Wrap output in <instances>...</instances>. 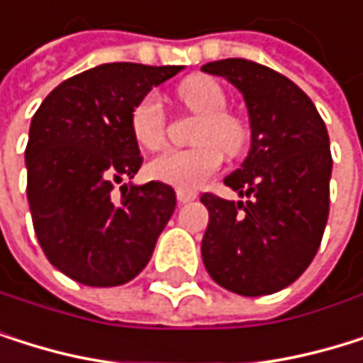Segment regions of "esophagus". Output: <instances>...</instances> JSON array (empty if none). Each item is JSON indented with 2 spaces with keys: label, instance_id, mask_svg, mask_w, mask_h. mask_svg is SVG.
Listing matches in <instances>:
<instances>
[{
  "label": "esophagus",
  "instance_id": "34e87169",
  "mask_svg": "<svg viewBox=\"0 0 363 363\" xmlns=\"http://www.w3.org/2000/svg\"><path fill=\"white\" fill-rule=\"evenodd\" d=\"M196 199V192H192V190H177V201L179 203H190V201H194Z\"/></svg>",
  "mask_w": 363,
  "mask_h": 363
}]
</instances>
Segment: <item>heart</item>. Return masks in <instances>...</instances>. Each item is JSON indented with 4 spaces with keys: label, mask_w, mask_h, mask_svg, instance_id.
Here are the masks:
<instances>
[{
    "label": "heart",
    "mask_w": 363,
    "mask_h": 363,
    "mask_svg": "<svg viewBox=\"0 0 363 363\" xmlns=\"http://www.w3.org/2000/svg\"><path fill=\"white\" fill-rule=\"evenodd\" d=\"M179 104L199 114L194 143L190 149H173L149 162V175L179 190H196L210 175H214L225 155H240L249 143L247 123L227 112L225 90L206 75H194L177 86ZM130 130L134 140L147 149L157 151L167 140V114L155 95H145L130 114ZM223 151L220 152V149Z\"/></svg>",
    "instance_id": "1"
}]
</instances>
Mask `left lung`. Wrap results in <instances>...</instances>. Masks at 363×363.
<instances>
[{
    "label": "left lung",
    "instance_id": "left-lung-1",
    "mask_svg": "<svg viewBox=\"0 0 363 363\" xmlns=\"http://www.w3.org/2000/svg\"><path fill=\"white\" fill-rule=\"evenodd\" d=\"M201 71L240 90L251 123L249 155L225 177L247 201L201 196L210 212L203 264L229 292H279L312 264L327 225L333 160L325 121L294 82L264 65L227 58Z\"/></svg>",
    "mask_w": 363,
    "mask_h": 363
}]
</instances>
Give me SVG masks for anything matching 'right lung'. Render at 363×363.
Here are the masks:
<instances>
[{
  "label": "right lung",
  "mask_w": 363,
  "mask_h": 363,
  "mask_svg": "<svg viewBox=\"0 0 363 363\" xmlns=\"http://www.w3.org/2000/svg\"><path fill=\"white\" fill-rule=\"evenodd\" d=\"M184 67L110 62L69 77L45 97L26 147L28 203L47 259L95 288L132 281L151 259L175 210L169 184L132 179L143 155L134 106Z\"/></svg>",
  "instance_id": "right-lung-1"
}]
</instances>
